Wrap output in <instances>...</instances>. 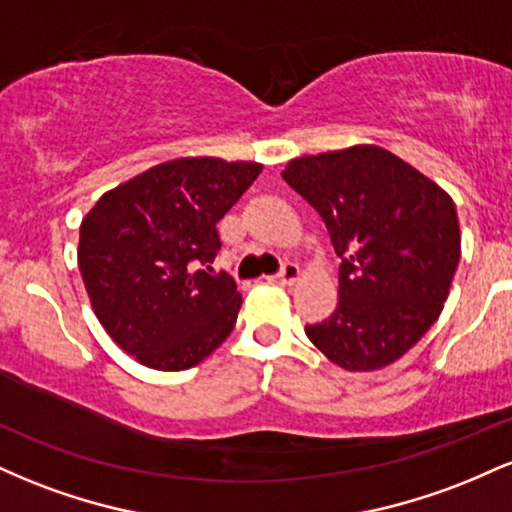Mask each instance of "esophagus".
<instances>
[{"label":"esophagus","instance_id":"esophagus-1","mask_svg":"<svg viewBox=\"0 0 512 512\" xmlns=\"http://www.w3.org/2000/svg\"><path fill=\"white\" fill-rule=\"evenodd\" d=\"M298 279H301V267H298L296 262H286L284 267H281V272L274 276L276 284H284V286H293Z\"/></svg>","mask_w":512,"mask_h":512}]
</instances>
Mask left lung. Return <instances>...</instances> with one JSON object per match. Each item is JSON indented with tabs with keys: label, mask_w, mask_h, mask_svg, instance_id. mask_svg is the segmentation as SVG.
<instances>
[{
	"label": "left lung",
	"mask_w": 512,
	"mask_h": 512,
	"mask_svg": "<svg viewBox=\"0 0 512 512\" xmlns=\"http://www.w3.org/2000/svg\"><path fill=\"white\" fill-rule=\"evenodd\" d=\"M330 231L339 303L305 334L334 366L380 370L443 313L462 252L455 202L438 182L375 144L298 156L281 173Z\"/></svg>",
	"instance_id": "1"
}]
</instances>
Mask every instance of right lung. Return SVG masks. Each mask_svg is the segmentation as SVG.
Instances as JSON below:
<instances>
[{"instance_id":"right-lung-1","label":"right lung","mask_w":512,"mask_h":512,"mask_svg":"<svg viewBox=\"0 0 512 512\" xmlns=\"http://www.w3.org/2000/svg\"><path fill=\"white\" fill-rule=\"evenodd\" d=\"M262 163L185 156L134 175L93 204L79 228V272L110 339L154 370L197 366L226 342L240 310L236 281L209 274L216 223Z\"/></svg>"}]
</instances>
